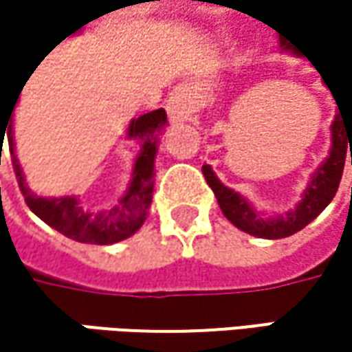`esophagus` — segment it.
Listing matches in <instances>:
<instances>
[{
    "label": "esophagus",
    "mask_w": 352,
    "mask_h": 352,
    "mask_svg": "<svg viewBox=\"0 0 352 352\" xmlns=\"http://www.w3.org/2000/svg\"><path fill=\"white\" fill-rule=\"evenodd\" d=\"M167 113L173 122H185L191 113V91L185 85L175 87L167 98Z\"/></svg>",
    "instance_id": "34e87169"
}]
</instances>
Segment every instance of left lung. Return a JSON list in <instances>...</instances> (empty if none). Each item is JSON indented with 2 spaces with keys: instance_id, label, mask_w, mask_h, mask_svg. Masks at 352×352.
Segmentation results:
<instances>
[{
  "instance_id": "obj_1",
  "label": "left lung",
  "mask_w": 352,
  "mask_h": 352,
  "mask_svg": "<svg viewBox=\"0 0 352 352\" xmlns=\"http://www.w3.org/2000/svg\"><path fill=\"white\" fill-rule=\"evenodd\" d=\"M279 44H281L283 52L298 54V50L292 48L287 40L279 38ZM324 85H328V83L324 81ZM328 89H330V85H328ZM330 94H332V89H330ZM340 116L342 113H336V118H334V122L330 126V153H328V157L312 173L308 187L302 193V199L296 204V208L287 210L285 214H275V216L261 214L245 195H241L239 191L224 185L216 177V173L212 171L210 165H204L201 167L204 177H206L208 185L212 187L222 214L246 234L258 236V239H269V241L285 239V236H292V234L300 232L302 228H306L314 218H318V214L332 201V197H334V193L338 189L340 177H342L349 146H351L352 165V122L340 118Z\"/></svg>"
}]
</instances>
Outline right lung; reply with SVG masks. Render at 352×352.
I'll return each mask as SVG.
<instances>
[{
	"label": "right lung",
	"instance_id": "right-lung-1",
	"mask_svg": "<svg viewBox=\"0 0 352 352\" xmlns=\"http://www.w3.org/2000/svg\"><path fill=\"white\" fill-rule=\"evenodd\" d=\"M14 107H16V104H14ZM14 107H12V111H14ZM6 128H8V142H10V157H12V165L16 171L18 185L22 189V195H24L28 208L50 228L58 230L60 234H65L77 243L113 245V243L130 239L144 224V220L148 216L151 201H153L155 159H157V151H159V138L167 128L165 109H155V111H148L144 116L130 120L128 130H126V138L134 140L140 146V151L134 159L132 175H130L126 191L122 193V197L113 206L104 208V210L83 208L77 195L46 197V195L34 193L28 187L22 165L16 157L12 113L8 118ZM0 134L3 136L6 132L1 130Z\"/></svg>",
	"mask_w": 352,
	"mask_h": 352
}]
</instances>
